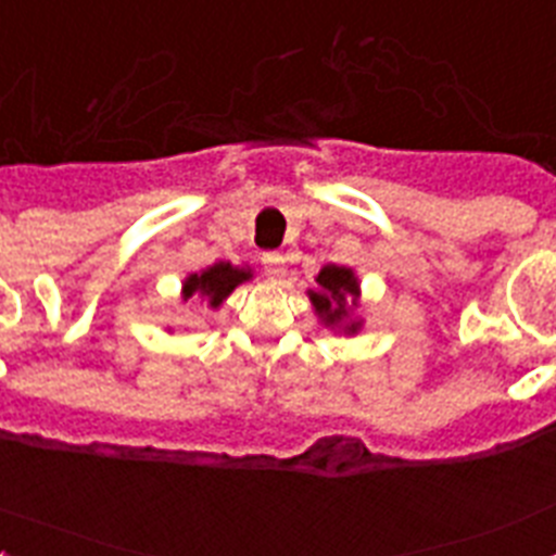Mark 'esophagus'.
I'll return each instance as SVG.
<instances>
[{"mask_svg":"<svg viewBox=\"0 0 556 556\" xmlns=\"http://www.w3.org/2000/svg\"><path fill=\"white\" fill-rule=\"evenodd\" d=\"M262 262H264V273H267V278H273V281H278V278L287 275V264H283L281 253H264Z\"/></svg>","mask_w":556,"mask_h":556,"instance_id":"34e87169","label":"esophagus"}]
</instances>
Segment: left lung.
<instances>
[{"label":"left lung","mask_w":556,"mask_h":556,"mask_svg":"<svg viewBox=\"0 0 556 556\" xmlns=\"http://www.w3.org/2000/svg\"><path fill=\"white\" fill-rule=\"evenodd\" d=\"M317 283L323 287V292H308V298H312L314 308L320 312L323 320L331 323V326H339L342 320H348V298L356 303L358 294V283L356 278H353L351 269L328 264V267H323L320 275H317ZM356 328L358 323H351V326H345V331L353 333Z\"/></svg>","instance_id":"left-lung-1"}]
</instances>
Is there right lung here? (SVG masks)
Here are the masks:
<instances>
[{"mask_svg": "<svg viewBox=\"0 0 556 556\" xmlns=\"http://www.w3.org/2000/svg\"><path fill=\"white\" fill-rule=\"evenodd\" d=\"M248 278L250 273H244V269H236L225 262L214 264V267H208L205 273L191 275L184 287V298H191L194 292H200L203 298H208V306L217 308L219 303H223L239 283L248 281Z\"/></svg>", "mask_w": 556, "mask_h": 556, "instance_id": "add662e5", "label": "right lung"}]
</instances>
